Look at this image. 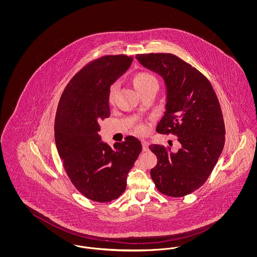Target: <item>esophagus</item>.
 I'll return each instance as SVG.
<instances>
[{
  "instance_id": "1",
  "label": "esophagus",
  "mask_w": 257,
  "mask_h": 257,
  "mask_svg": "<svg viewBox=\"0 0 257 257\" xmlns=\"http://www.w3.org/2000/svg\"><path fill=\"white\" fill-rule=\"evenodd\" d=\"M142 144H143V150L144 151H147V150H149V148H148V146H149V144H148V142L147 141H143L142 142Z\"/></svg>"
}]
</instances>
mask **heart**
<instances>
[{
	"instance_id": "b5f03b06",
	"label": "heart",
	"mask_w": 257,
	"mask_h": 257,
	"mask_svg": "<svg viewBox=\"0 0 257 257\" xmlns=\"http://www.w3.org/2000/svg\"><path fill=\"white\" fill-rule=\"evenodd\" d=\"M132 85L140 94H145L147 91L157 88V80L156 78L147 72H138L132 77ZM117 90V85L113 84L110 86L109 92H108V102L112 104L115 99V94ZM148 131V127L145 123H139L135 125V132L139 135L147 134Z\"/></svg>"
}]
</instances>
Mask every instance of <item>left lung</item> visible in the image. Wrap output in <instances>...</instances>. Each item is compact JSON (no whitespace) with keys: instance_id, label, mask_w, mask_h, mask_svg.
<instances>
[{"instance_id":"1","label":"left lung","mask_w":257,"mask_h":257,"mask_svg":"<svg viewBox=\"0 0 257 257\" xmlns=\"http://www.w3.org/2000/svg\"><path fill=\"white\" fill-rule=\"evenodd\" d=\"M140 63L164 78L166 111L157 125L160 134H172L181 147L149 146L157 156L150 175L160 193L181 197L206 182L224 147L225 127L219 99L207 78L170 53L138 54Z\"/></svg>"}]
</instances>
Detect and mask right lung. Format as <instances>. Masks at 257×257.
<instances>
[{
    "mask_svg": "<svg viewBox=\"0 0 257 257\" xmlns=\"http://www.w3.org/2000/svg\"><path fill=\"white\" fill-rule=\"evenodd\" d=\"M132 61L126 55H109L88 62L65 86L58 105L55 141L63 168L74 187L96 202L122 195L143 149L133 136L111 149L99 135V124L110 114L109 88Z\"/></svg>",
    "mask_w": 257,
    "mask_h": 257,
    "instance_id": "right-lung-1",
    "label": "right lung"
}]
</instances>
